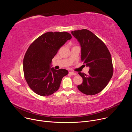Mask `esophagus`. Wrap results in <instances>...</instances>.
Returning a JSON list of instances; mask_svg holds the SVG:
<instances>
[{"label": "esophagus", "mask_w": 132, "mask_h": 132, "mask_svg": "<svg viewBox=\"0 0 132 132\" xmlns=\"http://www.w3.org/2000/svg\"><path fill=\"white\" fill-rule=\"evenodd\" d=\"M69 74H70L71 75H72V76H75V75H77V73H76V72H72V71L69 72Z\"/></svg>", "instance_id": "esophagus-1"}]
</instances>
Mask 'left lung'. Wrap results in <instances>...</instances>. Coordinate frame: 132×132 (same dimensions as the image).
Masks as SVG:
<instances>
[{
  "label": "left lung",
  "mask_w": 132,
  "mask_h": 132,
  "mask_svg": "<svg viewBox=\"0 0 132 132\" xmlns=\"http://www.w3.org/2000/svg\"><path fill=\"white\" fill-rule=\"evenodd\" d=\"M81 46V60L89 67L88 75L78 72L83 81L78 90L87 95L100 92L111 79L113 68L110 53L105 44L87 29L71 32Z\"/></svg>",
  "instance_id": "8db88e82"
}]
</instances>
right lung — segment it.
Returning <instances> with one entry per match:
<instances>
[{
  "mask_svg": "<svg viewBox=\"0 0 132 132\" xmlns=\"http://www.w3.org/2000/svg\"><path fill=\"white\" fill-rule=\"evenodd\" d=\"M71 35L66 32H48L29 47L23 59V71L30 88L36 94L47 96L57 91L62 78L68 73L65 69L51 67L52 59Z\"/></svg>",
  "mask_w": 132,
  "mask_h": 132,
  "instance_id": "1",
  "label": "right lung"
}]
</instances>
